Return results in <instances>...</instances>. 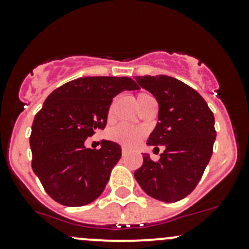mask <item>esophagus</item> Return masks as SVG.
I'll return each instance as SVG.
<instances>
[{
    "mask_svg": "<svg viewBox=\"0 0 249 249\" xmlns=\"http://www.w3.org/2000/svg\"><path fill=\"white\" fill-rule=\"evenodd\" d=\"M127 153H129V150H127V148L123 147V148H122V155H123V157H126Z\"/></svg>",
    "mask_w": 249,
    "mask_h": 249,
    "instance_id": "1",
    "label": "esophagus"
}]
</instances>
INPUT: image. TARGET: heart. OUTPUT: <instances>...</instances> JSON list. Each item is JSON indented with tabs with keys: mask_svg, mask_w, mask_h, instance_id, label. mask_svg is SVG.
I'll list each match as a JSON object with an SVG mask.
<instances>
[{
	"mask_svg": "<svg viewBox=\"0 0 249 249\" xmlns=\"http://www.w3.org/2000/svg\"><path fill=\"white\" fill-rule=\"evenodd\" d=\"M149 97H152L149 94L141 92V94L137 95V104L149 99ZM108 135L110 139L115 141V142L120 143V144L126 145V147H134V145L139 143L143 132L142 130L137 129V127H132L127 124H120L110 129Z\"/></svg>",
	"mask_w": 249,
	"mask_h": 249,
	"instance_id": "heart-1",
	"label": "heart"
}]
</instances>
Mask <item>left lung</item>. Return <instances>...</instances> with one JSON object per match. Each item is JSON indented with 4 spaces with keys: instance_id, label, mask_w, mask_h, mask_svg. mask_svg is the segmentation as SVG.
I'll return each mask as SVG.
<instances>
[{
    "instance_id": "obj_1",
    "label": "left lung",
    "mask_w": 249,
    "mask_h": 249,
    "mask_svg": "<svg viewBox=\"0 0 249 249\" xmlns=\"http://www.w3.org/2000/svg\"><path fill=\"white\" fill-rule=\"evenodd\" d=\"M135 79L159 105L157 126L147 144L165 145L157 161L143 154L135 178L153 199L179 201L195 189L212 157L214 115L196 90L176 78L160 74Z\"/></svg>"
}]
</instances>
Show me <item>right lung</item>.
I'll use <instances>...</instances> for the list:
<instances>
[{
	"label": "right lung",
	"instance_id": "add662e5",
	"mask_svg": "<svg viewBox=\"0 0 249 249\" xmlns=\"http://www.w3.org/2000/svg\"><path fill=\"white\" fill-rule=\"evenodd\" d=\"M125 90L140 87L129 77L78 78L55 89L35 115L32 170L53 200L78 207L102 194L122 148L102 140L96 150L84 142L106 126L113 97Z\"/></svg>",
	"mask_w": 249,
	"mask_h": 249
}]
</instances>
